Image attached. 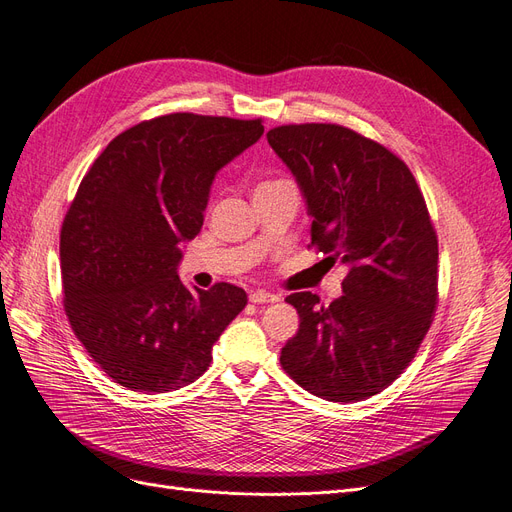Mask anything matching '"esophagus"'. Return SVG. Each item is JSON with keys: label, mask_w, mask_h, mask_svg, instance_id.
<instances>
[{"label": "esophagus", "mask_w": 512, "mask_h": 512, "mask_svg": "<svg viewBox=\"0 0 512 512\" xmlns=\"http://www.w3.org/2000/svg\"><path fill=\"white\" fill-rule=\"evenodd\" d=\"M249 300L253 302V304H274V302H278L280 300V295H276V293H268V291H251V295H249Z\"/></svg>", "instance_id": "34e87169"}]
</instances>
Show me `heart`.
<instances>
[{
    "label": "heart",
    "mask_w": 512,
    "mask_h": 512,
    "mask_svg": "<svg viewBox=\"0 0 512 512\" xmlns=\"http://www.w3.org/2000/svg\"><path fill=\"white\" fill-rule=\"evenodd\" d=\"M270 183H276V180H268V183H261V185H270ZM261 185H259V187H261Z\"/></svg>",
    "instance_id": "b5f03b06"
}]
</instances>
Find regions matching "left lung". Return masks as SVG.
Here are the masks:
<instances>
[{
	"instance_id": "8db88e82",
	"label": "left lung",
	"mask_w": 512,
	"mask_h": 512,
	"mask_svg": "<svg viewBox=\"0 0 512 512\" xmlns=\"http://www.w3.org/2000/svg\"><path fill=\"white\" fill-rule=\"evenodd\" d=\"M312 217L308 246L344 263L329 306L310 291L287 302L300 329L280 351L295 383L327 402L387 389L417 355L438 304V238L423 193L389 148L334 123L268 131Z\"/></svg>"
}]
</instances>
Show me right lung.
<instances>
[{
  "instance_id": "right-lung-1",
  "label": "right lung",
  "mask_w": 512,
  "mask_h": 512,
  "mask_svg": "<svg viewBox=\"0 0 512 512\" xmlns=\"http://www.w3.org/2000/svg\"><path fill=\"white\" fill-rule=\"evenodd\" d=\"M261 134V119L174 112L125 129L82 178L61 225L63 308L114 383L142 393L193 383L246 306L236 285L185 287L178 263L214 174Z\"/></svg>"
}]
</instances>
